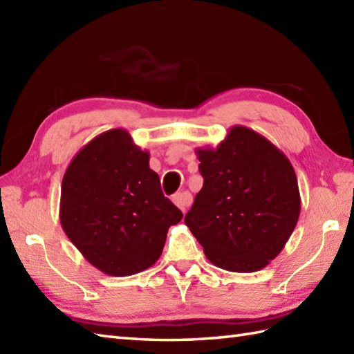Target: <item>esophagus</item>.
Segmentation results:
<instances>
[{"label":"esophagus","mask_w":354,"mask_h":354,"mask_svg":"<svg viewBox=\"0 0 354 354\" xmlns=\"http://www.w3.org/2000/svg\"><path fill=\"white\" fill-rule=\"evenodd\" d=\"M171 201L175 202V205H176L178 208H181L183 213H185V209L189 208L190 204H192L193 196H192L190 192H179V193H176V194H173Z\"/></svg>","instance_id":"1"}]
</instances>
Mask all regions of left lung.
<instances>
[{"instance_id": "obj_1", "label": "left lung", "mask_w": 354, "mask_h": 354, "mask_svg": "<svg viewBox=\"0 0 354 354\" xmlns=\"http://www.w3.org/2000/svg\"><path fill=\"white\" fill-rule=\"evenodd\" d=\"M204 185L184 222L214 266L255 272L281 252L297 227L301 198L280 149L232 126L216 149H196Z\"/></svg>"}]
</instances>
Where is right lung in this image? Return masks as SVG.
Returning <instances> with one entry per match:
<instances>
[{
	"mask_svg": "<svg viewBox=\"0 0 354 354\" xmlns=\"http://www.w3.org/2000/svg\"><path fill=\"white\" fill-rule=\"evenodd\" d=\"M59 217L65 234L102 272L127 277L160 259L181 209L162 194L149 152L124 129L97 135L62 179Z\"/></svg>",
	"mask_w": 354,
	"mask_h": 354,
	"instance_id": "right-lung-1",
	"label": "right lung"
}]
</instances>
